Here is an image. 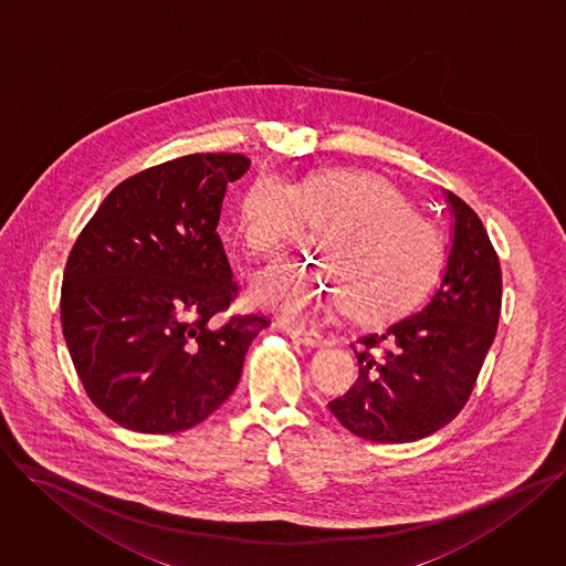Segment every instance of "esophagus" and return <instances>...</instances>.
<instances>
[{
	"label": "esophagus",
	"mask_w": 566,
	"mask_h": 566,
	"mask_svg": "<svg viewBox=\"0 0 566 566\" xmlns=\"http://www.w3.org/2000/svg\"><path fill=\"white\" fill-rule=\"evenodd\" d=\"M292 339L301 342L303 346H310V348H319L326 344V337L317 331H305V328H294V326H281Z\"/></svg>",
	"instance_id": "esophagus-1"
}]
</instances>
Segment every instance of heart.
I'll use <instances>...</instances> for the list:
<instances>
[{
    "instance_id": "b5f03b06",
    "label": "heart",
    "mask_w": 566,
    "mask_h": 566,
    "mask_svg": "<svg viewBox=\"0 0 566 566\" xmlns=\"http://www.w3.org/2000/svg\"><path fill=\"white\" fill-rule=\"evenodd\" d=\"M303 222L322 227V261H283L254 285L256 305L287 322H310L342 301L357 317L387 319L416 305L441 274V231L380 175L322 170L296 184L259 175L238 202L235 229L256 259H274Z\"/></svg>"
}]
</instances>
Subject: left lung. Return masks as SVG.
<instances>
[{"mask_svg":"<svg viewBox=\"0 0 566 566\" xmlns=\"http://www.w3.org/2000/svg\"><path fill=\"white\" fill-rule=\"evenodd\" d=\"M446 200L454 222L441 285L413 315L357 339L359 378L328 405L375 443H411L457 418L496 333V251L479 216L450 191Z\"/></svg>","mask_w":566,"mask_h":566,"instance_id":"obj_1","label":"left lung"}]
</instances>
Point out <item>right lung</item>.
Returning <instances> with one entry per match:
<instances>
[{"label": "right lung", "mask_w": 566, "mask_h": 566, "mask_svg": "<svg viewBox=\"0 0 566 566\" xmlns=\"http://www.w3.org/2000/svg\"><path fill=\"white\" fill-rule=\"evenodd\" d=\"M251 161L186 155L103 200L65 265L60 322L90 400L142 433L207 420L238 387L259 315L220 324L235 281L218 235L227 184Z\"/></svg>", "instance_id": "right-lung-1"}]
</instances>
